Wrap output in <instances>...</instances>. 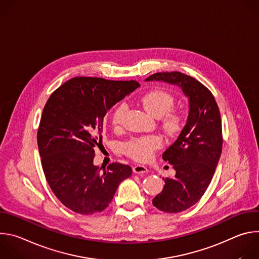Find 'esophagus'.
<instances>
[{
    "mask_svg": "<svg viewBox=\"0 0 259 259\" xmlns=\"http://www.w3.org/2000/svg\"><path fill=\"white\" fill-rule=\"evenodd\" d=\"M133 172L136 174H143V173L149 172V170H147V168L143 165H135L133 167Z\"/></svg>",
    "mask_w": 259,
    "mask_h": 259,
    "instance_id": "esophagus-1",
    "label": "esophagus"
}]
</instances>
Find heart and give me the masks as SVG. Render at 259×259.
<instances>
[{
    "label": "heart",
    "mask_w": 259,
    "mask_h": 259,
    "mask_svg": "<svg viewBox=\"0 0 259 259\" xmlns=\"http://www.w3.org/2000/svg\"><path fill=\"white\" fill-rule=\"evenodd\" d=\"M141 103L144 109L154 118H162V124L168 135L177 134L182 127V117L179 113L172 112L174 98L171 94L163 90H153L141 97ZM127 105L119 104L112 115L114 126H120L126 113ZM162 140L158 136H144L133 138L125 145L126 153L135 160L149 161L154 156L155 151L160 149Z\"/></svg>",
    "instance_id": "1"
}]
</instances>
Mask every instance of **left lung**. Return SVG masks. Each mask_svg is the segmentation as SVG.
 I'll return each mask as SVG.
<instances>
[{
  "mask_svg": "<svg viewBox=\"0 0 259 259\" xmlns=\"http://www.w3.org/2000/svg\"><path fill=\"white\" fill-rule=\"evenodd\" d=\"M146 82L177 86L189 99V116L177 139L162 158L176 172L163 180L165 186L153 204L167 213H178L195 205L212 180L223 150V131L218 105L212 93L196 79L179 71L157 72Z\"/></svg>",
  "mask_w": 259,
  "mask_h": 259,
  "instance_id": "left-lung-1",
  "label": "left lung"
}]
</instances>
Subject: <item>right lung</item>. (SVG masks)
<instances>
[{"label": "right lung", "mask_w": 259, "mask_h": 259, "mask_svg": "<svg viewBox=\"0 0 259 259\" xmlns=\"http://www.w3.org/2000/svg\"><path fill=\"white\" fill-rule=\"evenodd\" d=\"M140 87L136 81L76 77L57 88L43 109L38 130L42 167L57 199L71 211L90 215L112 202L129 165L93 164L102 143L104 119L116 103Z\"/></svg>", "instance_id": "1"}]
</instances>
